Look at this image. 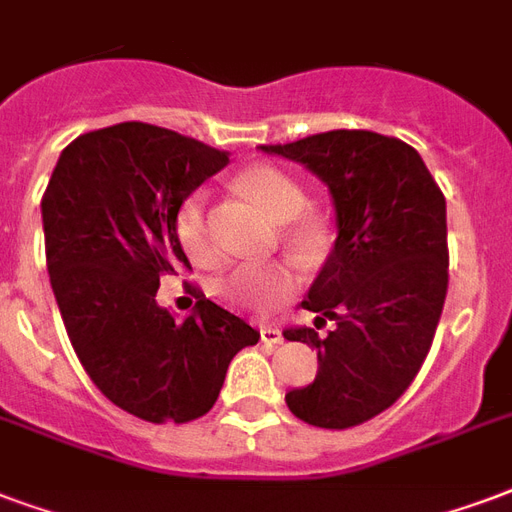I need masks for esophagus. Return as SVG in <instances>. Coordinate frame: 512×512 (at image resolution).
<instances>
[{"label": "esophagus", "mask_w": 512, "mask_h": 512, "mask_svg": "<svg viewBox=\"0 0 512 512\" xmlns=\"http://www.w3.org/2000/svg\"><path fill=\"white\" fill-rule=\"evenodd\" d=\"M261 343L280 345L283 343V332H280L278 326H261Z\"/></svg>", "instance_id": "34e87169"}]
</instances>
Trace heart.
Returning <instances> with one entry per match:
<instances>
[{"label":"heart","mask_w":512,"mask_h":512,"mask_svg":"<svg viewBox=\"0 0 512 512\" xmlns=\"http://www.w3.org/2000/svg\"><path fill=\"white\" fill-rule=\"evenodd\" d=\"M237 188L248 199L270 215L272 221L283 224V242L305 259L321 256L329 240L326 224L313 213H302L307 205V194L297 178H291L286 169L272 164H253L237 175ZM175 234L183 253L197 267H215L218 251L210 240L207 229V194L191 191L175 210ZM302 270L294 261H261V264H240L224 278L213 283V294L226 305L248 313L270 315L283 307L288 299L302 288Z\"/></svg>","instance_id":"heart-1"}]
</instances>
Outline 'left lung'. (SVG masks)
<instances>
[{"label":"left lung","mask_w":512,"mask_h":512,"mask_svg":"<svg viewBox=\"0 0 512 512\" xmlns=\"http://www.w3.org/2000/svg\"><path fill=\"white\" fill-rule=\"evenodd\" d=\"M261 151L305 164L334 199L337 240L302 302L315 329L286 340L313 345L318 375L286 394L310 426L351 429L391 407L421 370L448 291L445 197L407 142L334 129ZM335 321L318 335L325 318Z\"/></svg>","instance_id":"obj_1"}]
</instances>
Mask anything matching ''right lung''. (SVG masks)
<instances>
[{
	"instance_id": "right-lung-1",
	"label": "right lung",
	"mask_w": 512,
	"mask_h": 512,
	"mask_svg": "<svg viewBox=\"0 0 512 512\" xmlns=\"http://www.w3.org/2000/svg\"><path fill=\"white\" fill-rule=\"evenodd\" d=\"M226 164L205 142L126 121L69 142L42 194L45 259L69 343L113 405L151 424L205 416L234 353L259 343L202 291L183 324L156 305L161 278L191 270L175 210Z\"/></svg>"
}]
</instances>
